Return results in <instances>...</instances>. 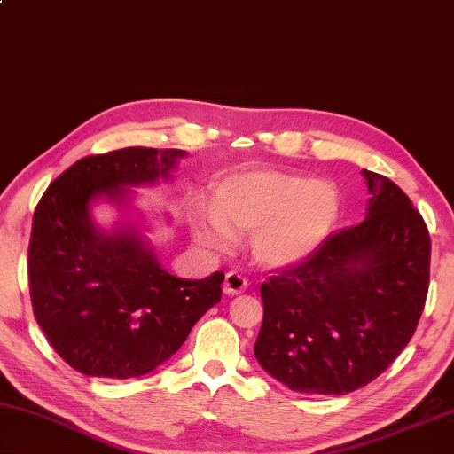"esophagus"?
<instances>
[{"mask_svg":"<svg viewBox=\"0 0 454 454\" xmlns=\"http://www.w3.org/2000/svg\"><path fill=\"white\" fill-rule=\"evenodd\" d=\"M246 288H247V280L239 274V271H227L225 284H223V290H225V294H229V296L241 294V292Z\"/></svg>","mask_w":454,"mask_h":454,"instance_id":"1","label":"esophagus"}]
</instances>
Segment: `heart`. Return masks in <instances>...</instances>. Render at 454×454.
Segmentation results:
<instances>
[{"label": "heart", "mask_w": 454, "mask_h": 454, "mask_svg": "<svg viewBox=\"0 0 454 454\" xmlns=\"http://www.w3.org/2000/svg\"><path fill=\"white\" fill-rule=\"evenodd\" d=\"M215 215L197 225V237L227 249L233 233H253L262 266L284 270L304 262L331 233L340 211L339 191L325 180L280 170L229 174L215 184Z\"/></svg>", "instance_id": "obj_1"}]
</instances>
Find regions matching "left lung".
Instances as JSON below:
<instances>
[{
    "instance_id": "left-lung-1",
    "label": "left lung",
    "mask_w": 454,
    "mask_h": 454,
    "mask_svg": "<svg viewBox=\"0 0 454 454\" xmlns=\"http://www.w3.org/2000/svg\"><path fill=\"white\" fill-rule=\"evenodd\" d=\"M361 174L372 194L365 219L260 288L255 359L292 392L343 395L367 386L412 339L427 302V223L392 180Z\"/></svg>"
}]
</instances>
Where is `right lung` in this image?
<instances>
[{
    "label": "right lung",
    "mask_w": 454,
    "mask_h": 454,
    "mask_svg": "<svg viewBox=\"0 0 454 454\" xmlns=\"http://www.w3.org/2000/svg\"><path fill=\"white\" fill-rule=\"evenodd\" d=\"M183 150L123 148L67 168L34 211L27 278L48 343L89 378L128 380L154 372L221 300L223 271L183 280L160 266L131 223L103 231L90 205H128L131 186L168 180Z\"/></svg>",
    "instance_id": "obj_1"
}]
</instances>
